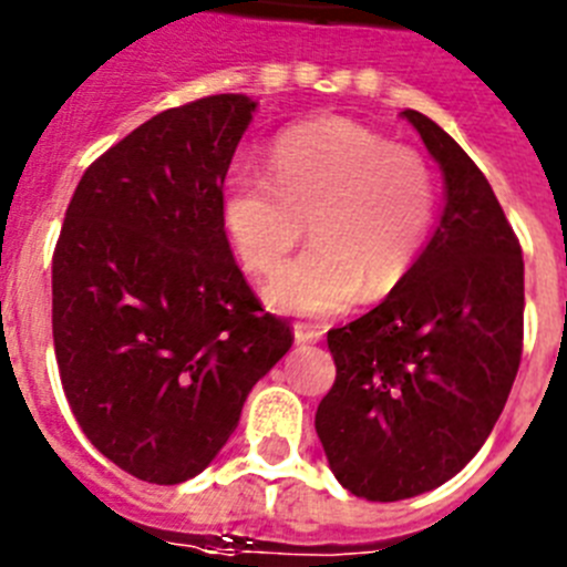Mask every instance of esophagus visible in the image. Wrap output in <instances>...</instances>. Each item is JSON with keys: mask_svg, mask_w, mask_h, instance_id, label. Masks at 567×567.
<instances>
[{"mask_svg": "<svg viewBox=\"0 0 567 567\" xmlns=\"http://www.w3.org/2000/svg\"><path fill=\"white\" fill-rule=\"evenodd\" d=\"M320 338H323V329L320 327H312V323H295V343H318Z\"/></svg>", "mask_w": 567, "mask_h": 567, "instance_id": "1", "label": "esophagus"}]
</instances>
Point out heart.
Listing matches in <instances>:
<instances>
[{
  "label": "heart",
  "mask_w": 567,
  "mask_h": 567,
  "mask_svg": "<svg viewBox=\"0 0 567 567\" xmlns=\"http://www.w3.org/2000/svg\"><path fill=\"white\" fill-rule=\"evenodd\" d=\"M437 207L417 150L338 115L289 127L269 147V175L238 167L221 187L224 235L252 275L275 272L309 221L312 247L264 289L269 307L292 315L392 295L429 247Z\"/></svg>",
  "instance_id": "1"
}]
</instances>
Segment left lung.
Wrapping results in <instances>:
<instances>
[{"label":"left lung","instance_id":"left-lung-1","mask_svg":"<svg viewBox=\"0 0 567 567\" xmlns=\"http://www.w3.org/2000/svg\"><path fill=\"white\" fill-rule=\"evenodd\" d=\"M445 175L440 227L389 298L329 329L338 374L315 429L343 488L417 497L465 468L503 414L523 358V247L452 135L403 110Z\"/></svg>","mask_w":567,"mask_h":567}]
</instances>
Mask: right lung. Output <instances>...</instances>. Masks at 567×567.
<instances>
[{"instance_id": "right-lung-1", "label": "right lung", "mask_w": 567, "mask_h": 567, "mask_svg": "<svg viewBox=\"0 0 567 567\" xmlns=\"http://www.w3.org/2000/svg\"><path fill=\"white\" fill-rule=\"evenodd\" d=\"M255 102L153 115L84 169L53 249V349L73 417L144 483L207 468L244 400L289 352L221 227V187Z\"/></svg>"}]
</instances>
